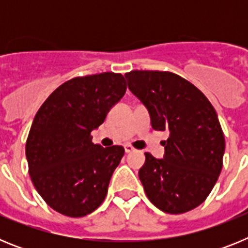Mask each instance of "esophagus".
Instances as JSON below:
<instances>
[{
    "label": "esophagus",
    "mask_w": 248,
    "mask_h": 248,
    "mask_svg": "<svg viewBox=\"0 0 248 248\" xmlns=\"http://www.w3.org/2000/svg\"><path fill=\"white\" fill-rule=\"evenodd\" d=\"M124 149H125V153H126V154H129V153H133V151L135 150V149L133 148V146L128 145V144H126V145H124Z\"/></svg>",
    "instance_id": "obj_1"
}]
</instances>
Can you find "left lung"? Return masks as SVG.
I'll use <instances>...</instances> for the list:
<instances>
[{"label":"left lung","instance_id":"1","mask_svg":"<svg viewBox=\"0 0 248 248\" xmlns=\"http://www.w3.org/2000/svg\"><path fill=\"white\" fill-rule=\"evenodd\" d=\"M125 78L153 129L169 131L163 159L145 153L139 170L146 196L168 214L198 207L222 169L225 137L216 110L202 92L171 72L133 71Z\"/></svg>","mask_w":248,"mask_h":248}]
</instances>
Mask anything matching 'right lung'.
<instances>
[{
    "instance_id": "1",
    "label": "right lung",
    "mask_w": 248,
    "mask_h": 248,
    "mask_svg": "<svg viewBox=\"0 0 248 248\" xmlns=\"http://www.w3.org/2000/svg\"><path fill=\"white\" fill-rule=\"evenodd\" d=\"M125 91L120 73L77 77L58 87L37 111L26 143L31 180L59 214L82 217L104 201L124 148L93 144L91 133Z\"/></svg>"
}]
</instances>
